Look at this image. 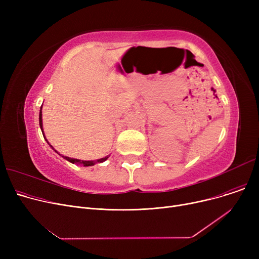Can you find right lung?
I'll list each match as a JSON object with an SVG mask.
<instances>
[{
	"label": "right lung",
	"instance_id": "obj_1",
	"mask_svg": "<svg viewBox=\"0 0 259 259\" xmlns=\"http://www.w3.org/2000/svg\"><path fill=\"white\" fill-rule=\"evenodd\" d=\"M38 118H39V127H40V130H42V132H43V137H44V139L46 140V138H45V134H44V131H43V122H42V107H40V110H39V116H38ZM46 142L48 143V141L46 140ZM48 145L53 149V147L48 143ZM54 150V149H53ZM56 151V150H54ZM57 152V151H56ZM61 155V154H60ZM65 159H67L68 161H70V162H72V164H76V165H83L84 167H89V166H94L95 164H98V162H103V161H105L109 156H105V157H103V158H101V159H97V160H80V159H76V158H71V157H68V156H64V155H62Z\"/></svg>",
	"mask_w": 259,
	"mask_h": 259
}]
</instances>
